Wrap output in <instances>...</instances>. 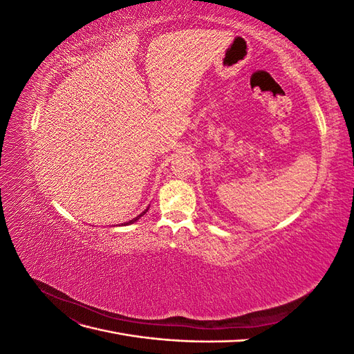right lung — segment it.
<instances>
[{
    "label": "right lung",
    "mask_w": 354,
    "mask_h": 354,
    "mask_svg": "<svg viewBox=\"0 0 354 354\" xmlns=\"http://www.w3.org/2000/svg\"><path fill=\"white\" fill-rule=\"evenodd\" d=\"M147 209H149V208H147ZM147 209H145V211H143V212L140 214V216H137L136 218H133V220H130V221H127V223H124V226H127V224H133V223H136V221H137L138 218H140V217H143V216H145V214H146V211H147Z\"/></svg>",
    "instance_id": "add662e5"
}]
</instances>
